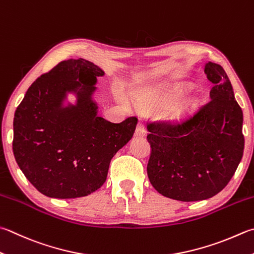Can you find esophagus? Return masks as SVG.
<instances>
[{
    "mask_svg": "<svg viewBox=\"0 0 254 254\" xmlns=\"http://www.w3.org/2000/svg\"><path fill=\"white\" fill-rule=\"evenodd\" d=\"M135 135L137 137H143L146 135V130H145V126H143L142 122H138V125H137V128H136V132Z\"/></svg>",
    "mask_w": 254,
    "mask_h": 254,
    "instance_id": "34e87169",
    "label": "esophagus"
}]
</instances>
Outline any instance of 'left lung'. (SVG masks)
I'll list each match as a JSON object with an SVG mask.
<instances>
[{"label": "left lung", "mask_w": 254, "mask_h": 254, "mask_svg": "<svg viewBox=\"0 0 254 254\" xmlns=\"http://www.w3.org/2000/svg\"><path fill=\"white\" fill-rule=\"evenodd\" d=\"M213 84L210 100L180 122L147 124L151 154L148 178L167 198L190 202L219 193L242 159L243 114L226 71L216 63L204 66Z\"/></svg>", "instance_id": "left-lung-1"}]
</instances>
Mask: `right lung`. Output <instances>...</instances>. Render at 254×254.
Wrapping results in <instances>:
<instances>
[{
  "mask_svg": "<svg viewBox=\"0 0 254 254\" xmlns=\"http://www.w3.org/2000/svg\"><path fill=\"white\" fill-rule=\"evenodd\" d=\"M103 75L89 61H63L30 86L16 108L14 157L47 197L79 198L99 189L112 158L135 132L136 117L114 124L97 115L92 96ZM68 92L76 95V104L65 107Z\"/></svg>",
  "mask_w": 254,
  "mask_h": 254,
  "instance_id": "right-lung-1",
  "label": "right lung"
}]
</instances>
